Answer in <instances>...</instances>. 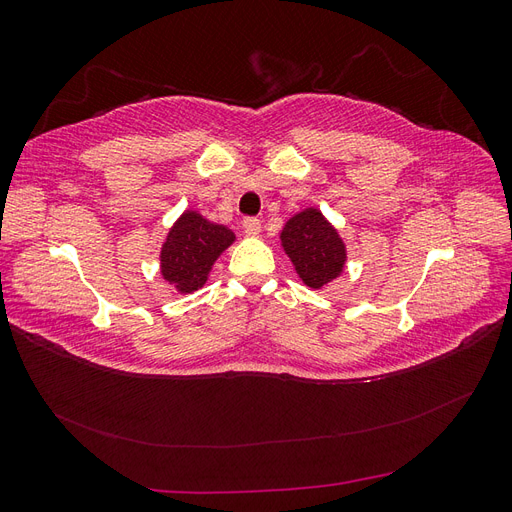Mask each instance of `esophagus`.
Listing matches in <instances>:
<instances>
[{
    "mask_svg": "<svg viewBox=\"0 0 512 512\" xmlns=\"http://www.w3.org/2000/svg\"><path fill=\"white\" fill-rule=\"evenodd\" d=\"M243 230H245V235L256 237L258 232L262 230V222L258 218H245L243 220Z\"/></svg>",
    "mask_w": 512,
    "mask_h": 512,
    "instance_id": "esophagus-1",
    "label": "esophagus"
}]
</instances>
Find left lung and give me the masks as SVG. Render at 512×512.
Instances as JSON below:
<instances>
[{"label":"left lung","instance_id":"left-lung-1","mask_svg":"<svg viewBox=\"0 0 512 512\" xmlns=\"http://www.w3.org/2000/svg\"><path fill=\"white\" fill-rule=\"evenodd\" d=\"M282 245L301 280L312 288L335 280L344 269L346 247L318 209H305L290 218L282 230Z\"/></svg>","mask_w":512,"mask_h":512}]
</instances>
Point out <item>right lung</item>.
Here are the masks:
<instances>
[{"mask_svg":"<svg viewBox=\"0 0 512 512\" xmlns=\"http://www.w3.org/2000/svg\"><path fill=\"white\" fill-rule=\"evenodd\" d=\"M235 241V232L211 224L196 211H185L170 228L162 245V275L181 292L198 290L207 282L213 262Z\"/></svg>","mask_w":512,"mask_h":512,"instance_id":"right-lung-1","label":"right lung"}]
</instances>
